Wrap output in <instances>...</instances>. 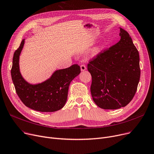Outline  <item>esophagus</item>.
<instances>
[{"label": "esophagus", "mask_w": 154, "mask_h": 154, "mask_svg": "<svg viewBox=\"0 0 154 154\" xmlns=\"http://www.w3.org/2000/svg\"><path fill=\"white\" fill-rule=\"evenodd\" d=\"M86 69H87V67H86L85 64H81L80 65V69H81L82 71H84V70H86Z\"/></svg>", "instance_id": "esophagus-1"}]
</instances>
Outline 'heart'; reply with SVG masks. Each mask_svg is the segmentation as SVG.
<instances>
[{
    "label": "heart",
    "instance_id": "heart-1",
    "mask_svg": "<svg viewBox=\"0 0 154 154\" xmlns=\"http://www.w3.org/2000/svg\"><path fill=\"white\" fill-rule=\"evenodd\" d=\"M102 48V46H98L97 47H95L94 49H92V50L90 52V56H95L96 55H97L100 52Z\"/></svg>",
    "mask_w": 154,
    "mask_h": 154
}]
</instances>
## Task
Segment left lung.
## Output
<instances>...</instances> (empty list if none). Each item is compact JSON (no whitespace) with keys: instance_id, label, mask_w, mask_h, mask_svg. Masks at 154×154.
Masks as SVG:
<instances>
[{"instance_id":"8db88e82","label":"left lung","mask_w":154,"mask_h":154,"mask_svg":"<svg viewBox=\"0 0 154 154\" xmlns=\"http://www.w3.org/2000/svg\"><path fill=\"white\" fill-rule=\"evenodd\" d=\"M121 39L89 60L90 87L96 105L105 109L126 106L134 97L140 80L139 52L129 33L120 28Z\"/></svg>"}]
</instances>
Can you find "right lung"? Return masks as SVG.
<instances>
[{"label": "right lung", "mask_w": 154, "mask_h": 154, "mask_svg": "<svg viewBox=\"0 0 154 154\" xmlns=\"http://www.w3.org/2000/svg\"><path fill=\"white\" fill-rule=\"evenodd\" d=\"M22 40L15 51L11 75L17 94L27 107L41 112H54L62 108L67 101L69 85L80 73V67L74 64L56 70L50 79L42 84L31 85L23 79L19 70V56L23 47Z\"/></svg>", "instance_id": "add662e5"}]
</instances>
